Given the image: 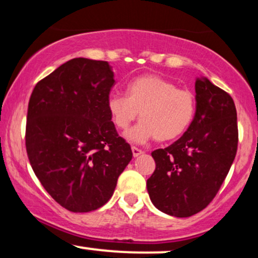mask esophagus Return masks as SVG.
I'll list each match as a JSON object with an SVG mask.
<instances>
[{
  "label": "esophagus",
  "instance_id": "esophagus-1",
  "mask_svg": "<svg viewBox=\"0 0 258 258\" xmlns=\"http://www.w3.org/2000/svg\"><path fill=\"white\" fill-rule=\"evenodd\" d=\"M132 149V154H133V158H137V156H139L141 155V154H143V152H142L141 149H138V148H136V147H132L131 148Z\"/></svg>",
  "mask_w": 258,
  "mask_h": 258
}]
</instances>
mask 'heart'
<instances>
[{
  "instance_id": "1",
  "label": "heart",
  "mask_w": 258,
  "mask_h": 258,
  "mask_svg": "<svg viewBox=\"0 0 258 258\" xmlns=\"http://www.w3.org/2000/svg\"><path fill=\"white\" fill-rule=\"evenodd\" d=\"M108 111L120 130H126L139 114L141 121L125 135L132 143L143 144L153 138L170 142L180 137L190 126L195 99L191 92L177 88L161 76L147 74L130 82L126 96L111 94Z\"/></svg>"
}]
</instances>
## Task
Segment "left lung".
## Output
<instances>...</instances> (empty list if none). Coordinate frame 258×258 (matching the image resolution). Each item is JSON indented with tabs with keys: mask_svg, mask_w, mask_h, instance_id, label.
I'll return each mask as SVG.
<instances>
[{
	"mask_svg": "<svg viewBox=\"0 0 258 258\" xmlns=\"http://www.w3.org/2000/svg\"><path fill=\"white\" fill-rule=\"evenodd\" d=\"M195 100L194 119L184 135L152 153L156 168L147 180L154 206L174 217H190L211 203L238 148L232 97L207 78H198Z\"/></svg>",
	"mask_w": 258,
	"mask_h": 258,
	"instance_id": "obj_1",
	"label": "left lung"
}]
</instances>
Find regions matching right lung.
Returning a JSON list of instances; mask_svg holds the SVG:
<instances>
[{"label": "right lung", "mask_w": 258, "mask_h": 258, "mask_svg": "<svg viewBox=\"0 0 258 258\" xmlns=\"http://www.w3.org/2000/svg\"><path fill=\"white\" fill-rule=\"evenodd\" d=\"M114 82L108 61L75 58L41 80L29 100V161L47 193L69 211L108 203L132 159L108 111Z\"/></svg>", "instance_id": "1"}]
</instances>
